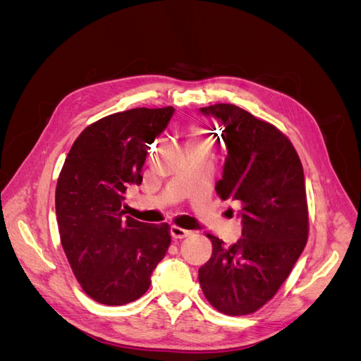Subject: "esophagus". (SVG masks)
<instances>
[{
  "label": "esophagus",
  "mask_w": 361,
  "mask_h": 361,
  "mask_svg": "<svg viewBox=\"0 0 361 361\" xmlns=\"http://www.w3.org/2000/svg\"><path fill=\"white\" fill-rule=\"evenodd\" d=\"M171 236L174 238V239H183V238H187V236H190L192 232L191 231H187V228H182V227H179V226H171Z\"/></svg>",
  "instance_id": "1"
}]
</instances>
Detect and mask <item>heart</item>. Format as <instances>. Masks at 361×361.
Listing matches in <instances>:
<instances>
[{
    "mask_svg": "<svg viewBox=\"0 0 361 361\" xmlns=\"http://www.w3.org/2000/svg\"><path fill=\"white\" fill-rule=\"evenodd\" d=\"M191 140H206V138L199 133V130H195V133H194L192 137H191Z\"/></svg>",
    "mask_w": 361,
    "mask_h": 361,
    "instance_id": "b5f03b06",
    "label": "heart"
}]
</instances>
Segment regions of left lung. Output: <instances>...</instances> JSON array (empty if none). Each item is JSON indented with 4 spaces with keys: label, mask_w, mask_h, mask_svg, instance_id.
Here are the masks:
<instances>
[{
    "label": "left lung",
    "mask_w": 361,
    "mask_h": 361,
    "mask_svg": "<svg viewBox=\"0 0 361 361\" xmlns=\"http://www.w3.org/2000/svg\"><path fill=\"white\" fill-rule=\"evenodd\" d=\"M223 128L227 147L216 194L241 203L243 238L231 247L207 233L212 256L199 269L206 300L218 312L250 314L267 304L307 243L304 171L289 138L232 104L200 108Z\"/></svg>",
    "instance_id": "1"
}]
</instances>
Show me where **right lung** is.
Returning <instances> with one entry per match:
<instances>
[{"mask_svg":"<svg viewBox=\"0 0 361 361\" xmlns=\"http://www.w3.org/2000/svg\"><path fill=\"white\" fill-rule=\"evenodd\" d=\"M173 106L133 108L87 126L72 145L56 188L64 253L82 290L105 305L138 300L166 256L170 226L125 216L123 194L140 185L149 145Z\"/></svg>","mask_w":361,"mask_h":361,"instance_id":"right-lung-1","label":"right lung"}]
</instances>
